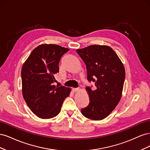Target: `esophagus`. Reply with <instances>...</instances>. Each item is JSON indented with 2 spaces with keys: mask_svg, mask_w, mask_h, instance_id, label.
<instances>
[{
  "mask_svg": "<svg viewBox=\"0 0 150 150\" xmlns=\"http://www.w3.org/2000/svg\"><path fill=\"white\" fill-rule=\"evenodd\" d=\"M72 90L73 92H76V91H79V88H72Z\"/></svg>",
  "mask_w": 150,
  "mask_h": 150,
  "instance_id": "1",
  "label": "esophagus"
}]
</instances>
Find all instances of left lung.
<instances>
[{
    "instance_id": "8db88e82",
    "label": "left lung",
    "mask_w": 150,
    "mask_h": 150,
    "mask_svg": "<svg viewBox=\"0 0 150 150\" xmlns=\"http://www.w3.org/2000/svg\"><path fill=\"white\" fill-rule=\"evenodd\" d=\"M76 52L86 66L88 80L96 89L86 87L89 97L87 107L81 113L87 118L101 120L110 115L119 103L125 79V67L111 47L91 45Z\"/></svg>"
}]
</instances>
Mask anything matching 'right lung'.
<instances>
[{"instance_id": "right-lung-1", "label": "right lung", "mask_w": 150, "mask_h": 150, "mask_svg": "<svg viewBox=\"0 0 150 150\" xmlns=\"http://www.w3.org/2000/svg\"><path fill=\"white\" fill-rule=\"evenodd\" d=\"M69 49L56 44H40L27 59L21 70L23 98L34 114L50 119L60 112L71 89L53 85L59 72V63Z\"/></svg>"}]
</instances>
